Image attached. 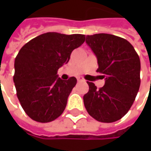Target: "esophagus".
<instances>
[{"label": "esophagus", "mask_w": 151, "mask_h": 151, "mask_svg": "<svg viewBox=\"0 0 151 151\" xmlns=\"http://www.w3.org/2000/svg\"><path fill=\"white\" fill-rule=\"evenodd\" d=\"M77 79H78V82H85V80L82 78H81V77H78Z\"/></svg>", "instance_id": "obj_1"}]
</instances>
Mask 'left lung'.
Masks as SVG:
<instances>
[{
    "instance_id": "obj_1",
    "label": "left lung",
    "mask_w": 151,
    "mask_h": 151,
    "mask_svg": "<svg viewBox=\"0 0 151 151\" xmlns=\"http://www.w3.org/2000/svg\"><path fill=\"white\" fill-rule=\"evenodd\" d=\"M86 43L97 57V72L104 74L105 84L97 89L93 82H87L89 91L83 96L85 108L98 121L115 122L129 111L139 90V56L129 41L113 35H86Z\"/></svg>"
}]
</instances>
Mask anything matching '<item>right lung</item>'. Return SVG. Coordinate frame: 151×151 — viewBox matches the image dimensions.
I'll list each match as a JSON object with an SVG mask.
<instances>
[{
	"label": "right lung",
	"instance_id": "obj_1",
	"mask_svg": "<svg viewBox=\"0 0 151 151\" xmlns=\"http://www.w3.org/2000/svg\"><path fill=\"white\" fill-rule=\"evenodd\" d=\"M84 41V35L47 32L30 40L18 52L14 82L18 100L32 120L47 123L63 113L77 79L64 81L57 71Z\"/></svg>",
	"mask_w": 151,
	"mask_h": 151
}]
</instances>
